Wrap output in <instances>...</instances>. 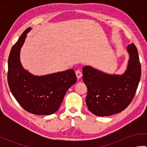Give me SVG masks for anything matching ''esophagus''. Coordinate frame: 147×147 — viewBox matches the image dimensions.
<instances>
[{
	"instance_id": "esophagus-1",
	"label": "esophagus",
	"mask_w": 147,
	"mask_h": 147,
	"mask_svg": "<svg viewBox=\"0 0 147 147\" xmlns=\"http://www.w3.org/2000/svg\"><path fill=\"white\" fill-rule=\"evenodd\" d=\"M76 75L78 79H80L82 78V71L80 70H76Z\"/></svg>"
}]
</instances>
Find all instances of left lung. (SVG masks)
I'll use <instances>...</instances> for the list:
<instances>
[{"mask_svg":"<svg viewBox=\"0 0 147 147\" xmlns=\"http://www.w3.org/2000/svg\"><path fill=\"white\" fill-rule=\"evenodd\" d=\"M126 69L122 74H109L90 65L83 68V80L88 92L86 104L97 116L119 113L132 101L141 77V65L134 43L127 47Z\"/></svg>","mask_w":147,"mask_h":147,"instance_id":"obj_1","label":"left lung"}]
</instances>
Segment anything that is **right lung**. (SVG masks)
<instances>
[{
    "label": "right lung",
    "instance_id": "obj_1",
    "mask_svg": "<svg viewBox=\"0 0 147 147\" xmlns=\"http://www.w3.org/2000/svg\"><path fill=\"white\" fill-rule=\"evenodd\" d=\"M31 30L24 31L11 49L8 59L9 86L24 110L36 115H51L58 111L67 90L76 83V76L72 69L37 76L23 67L21 49Z\"/></svg>",
    "mask_w": 147,
    "mask_h": 147
}]
</instances>
